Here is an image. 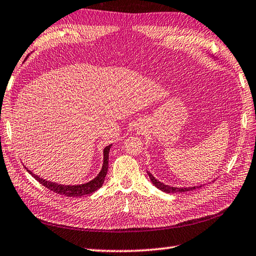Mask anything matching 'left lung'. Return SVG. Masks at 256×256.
Instances as JSON below:
<instances>
[{
    "label": "left lung",
    "mask_w": 256,
    "mask_h": 256,
    "mask_svg": "<svg viewBox=\"0 0 256 256\" xmlns=\"http://www.w3.org/2000/svg\"><path fill=\"white\" fill-rule=\"evenodd\" d=\"M149 178L151 180V182H152L154 186H156L158 188V189H160L161 191L164 192H166V194H176V192H188V191H194L196 189H198V188H201L202 186H189V188H174V186H166V184H161L160 181H158L157 179L154 178V176L150 174V172H147Z\"/></svg>",
    "instance_id": "8db88e82"
}]
</instances>
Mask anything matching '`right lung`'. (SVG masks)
<instances>
[{"instance_id": "1", "label": "right lung", "mask_w": 256, "mask_h": 256, "mask_svg": "<svg viewBox=\"0 0 256 256\" xmlns=\"http://www.w3.org/2000/svg\"><path fill=\"white\" fill-rule=\"evenodd\" d=\"M112 144L107 146V147L104 149V164L102 168L99 172L98 176L95 179L87 182V184H80V186H64V184H55V182H50V181H46L44 179L40 178L38 176L34 174L33 172H30L28 169V171L32 174L34 178L38 180L40 184H43L44 186L48 188L50 191L55 192V194H58L60 196H87L90 194L92 192H95L98 190L105 181V176L107 174L108 171V158H109V150H110Z\"/></svg>"}]
</instances>
